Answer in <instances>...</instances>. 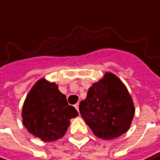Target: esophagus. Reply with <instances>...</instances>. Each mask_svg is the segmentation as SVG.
Instances as JSON below:
<instances>
[{
  "label": "esophagus",
  "mask_w": 160,
  "mask_h": 160,
  "mask_svg": "<svg viewBox=\"0 0 160 160\" xmlns=\"http://www.w3.org/2000/svg\"><path fill=\"white\" fill-rule=\"evenodd\" d=\"M74 108H75L77 110H79V104H78V103H76V104L74 105Z\"/></svg>",
  "instance_id": "34e87169"
}]
</instances>
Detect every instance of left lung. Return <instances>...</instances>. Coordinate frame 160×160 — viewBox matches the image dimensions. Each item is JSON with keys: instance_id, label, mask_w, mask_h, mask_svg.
Segmentation results:
<instances>
[{"instance_id": "left-lung-1", "label": "left lung", "mask_w": 160, "mask_h": 160, "mask_svg": "<svg viewBox=\"0 0 160 160\" xmlns=\"http://www.w3.org/2000/svg\"><path fill=\"white\" fill-rule=\"evenodd\" d=\"M79 110L94 134L107 140L129 130L135 111L126 87L111 72L90 87Z\"/></svg>"}]
</instances>
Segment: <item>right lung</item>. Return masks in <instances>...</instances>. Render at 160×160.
I'll use <instances>...</instances> for the list:
<instances>
[{
	"mask_svg": "<svg viewBox=\"0 0 160 160\" xmlns=\"http://www.w3.org/2000/svg\"><path fill=\"white\" fill-rule=\"evenodd\" d=\"M78 112L67 103L65 95L55 83L39 79L28 94L23 105V124L30 133L44 142L62 138Z\"/></svg>",
	"mask_w": 160,
	"mask_h": 160,
	"instance_id": "add662e5",
	"label": "right lung"
}]
</instances>
